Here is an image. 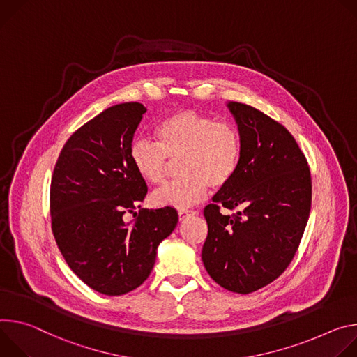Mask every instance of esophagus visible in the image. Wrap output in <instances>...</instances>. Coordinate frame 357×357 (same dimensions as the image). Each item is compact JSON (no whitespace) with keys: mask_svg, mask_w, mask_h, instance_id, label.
Segmentation results:
<instances>
[{"mask_svg":"<svg viewBox=\"0 0 357 357\" xmlns=\"http://www.w3.org/2000/svg\"><path fill=\"white\" fill-rule=\"evenodd\" d=\"M194 214H197L194 210H180V211H178V217H180V220H184L185 217H188V215H194Z\"/></svg>","mask_w":357,"mask_h":357,"instance_id":"1","label":"esophagus"}]
</instances>
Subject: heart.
<instances>
[{"mask_svg":"<svg viewBox=\"0 0 357 357\" xmlns=\"http://www.w3.org/2000/svg\"><path fill=\"white\" fill-rule=\"evenodd\" d=\"M158 143L135 139L130 162L136 173L150 184H162L172 160H180V180L153 194V203L185 210L202 203L208 187H225L238 172L243 154L241 135L234 125L217 122L195 110H178L158 123Z\"/></svg>","mask_w":357,"mask_h":357,"instance_id":"obj_1","label":"heart"}]
</instances>
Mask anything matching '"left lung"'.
<instances>
[{
	"label": "left lung",
	"instance_id": "1",
	"mask_svg": "<svg viewBox=\"0 0 357 357\" xmlns=\"http://www.w3.org/2000/svg\"><path fill=\"white\" fill-rule=\"evenodd\" d=\"M227 106L241 135V163L204 208L202 258L220 287L245 295L275 281L294 259L310 213L312 180L306 157L281 123L244 103ZM221 208L239 211L224 216Z\"/></svg>",
	"mask_w": 357,
	"mask_h": 357
}]
</instances>
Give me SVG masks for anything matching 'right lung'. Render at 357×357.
<instances>
[{
	"label": "right lung",
	"instance_id": "right-lung-1",
	"mask_svg": "<svg viewBox=\"0 0 357 357\" xmlns=\"http://www.w3.org/2000/svg\"><path fill=\"white\" fill-rule=\"evenodd\" d=\"M137 102L107 107L65 143L51 180V222L69 268L92 289L117 296L150 275L157 247L173 232L172 207L139 210L146 181L130 162V144L146 113ZM136 214V213H135Z\"/></svg>",
	"mask_w": 357,
	"mask_h": 357
}]
</instances>
